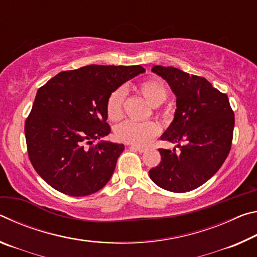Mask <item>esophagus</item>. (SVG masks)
I'll return each mask as SVG.
<instances>
[{"mask_svg": "<svg viewBox=\"0 0 257 257\" xmlns=\"http://www.w3.org/2000/svg\"><path fill=\"white\" fill-rule=\"evenodd\" d=\"M130 149L136 150L138 152H141V153H143V152H145L147 150V147L146 146H141V145H130Z\"/></svg>", "mask_w": 257, "mask_h": 257, "instance_id": "esophagus-1", "label": "esophagus"}]
</instances>
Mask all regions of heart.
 I'll return each instance as SVG.
<instances>
[{
    "mask_svg": "<svg viewBox=\"0 0 257 257\" xmlns=\"http://www.w3.org/2000/svg\"><path fill=\"white\" fill-rule=\"evenodd\" d=\"M138 90L145 97L146 101L154 106L156 114H167V110L160 107V104H162L169 96L168 87L162 80L155 79V78L146 79L138 85ZM124 98L125 90L123 87H119L108 95L106 101V113L108 119L118 121L122 118ZM159 132L160 125L153 120L144 121V122L127 120L115 128V137L121 142L141 145L150 142L159 134Z\"/></svg>",
    "mask_w": 257,
    "mask_h": 257,
    "instance_id": "b5f03b06",
    "label": "heart"
}]
</instances>
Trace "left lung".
Instances as JSON below:
<instances>
[{"instance_id":"obj_1","label":"left lung","mask_w":257,"mask_h":257,"mask_svg":"<svg viewBox=\"0 0 257 257\" xmlns=\"http://www.w3.org/2000/svg\"><path fill=\"white\" fill-rule=\"evenodd\" d=\"M152 71L167 80L177 97L170 127L161 139L179 151L159 149L161 162L150 170L154 184L172 193L198 188L222 167L231 149L234 113L227 94L205 78L173 67L154 66Z\"/></svg>"}]
</instances>
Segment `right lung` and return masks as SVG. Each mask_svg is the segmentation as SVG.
Here are the masks:
<instances>
[{
  "label": "right lung",
  "mask_w": 257,
  "mask_h": 257,
  "mask_svg": "<svg viewBox=\"0 0 257 257\" xmlns=\"http://www.w3.org/2000/svg\"><path fill=\"white\" fill-rule=\"evenodd\" d=\"M141 66H90L62 71L38 88L25 122L28 158L60 193L88 196L107 184L124 145L95 141L107 136L108 95Z\"/></svg>",
  "instance_id": "right-lung-1"
}]
</instances>
